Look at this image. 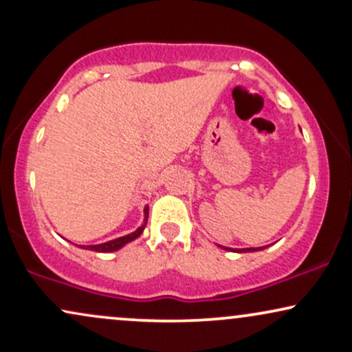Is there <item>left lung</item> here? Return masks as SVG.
Instances as JSON below:
<instances>
[{
	"instance_id": "obj_1",
	"label": "left lung",
	"mask_w": 352,
	"mask_h": 352,
	"mask_svg": "<svg viewBox=\"0 0 352 352\" xmlns=\"http://www.w3.org/2000/svg\"><path fill=\"white\" fill-rule=\"evenodd\" d=\"M220 246V248H223V250H230V252H236V253H250V252H260V250H263L265 246H260V248H227V246H221V245H218Z\"/></svg>"
}]
</instances>
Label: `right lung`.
<instances>
[{
    "label": "right lung",
    "instance_id": "1",
    "mask_svg": "<svg viewBox=\"0 0 352 352\" xmlns=\"http://www.w3.org/2000/svg\"><path fill=\"white\" fill-rule=\"evenodd\" d=\"M147 218H148V207L144 208V223L140 225L139 228L135 230V232L129 233V235L125 236H119L116 238V240H111V241H106V243H99V245H79V248H84V250H91V252H98V253H112V252H117V250H120L122 246H125L127 243H131V241H134L135 238H139L142 235L145 225H147Z\"/></svg>",
    "mask_w": 352,
    "mask_h": 352
}]
</instances>
